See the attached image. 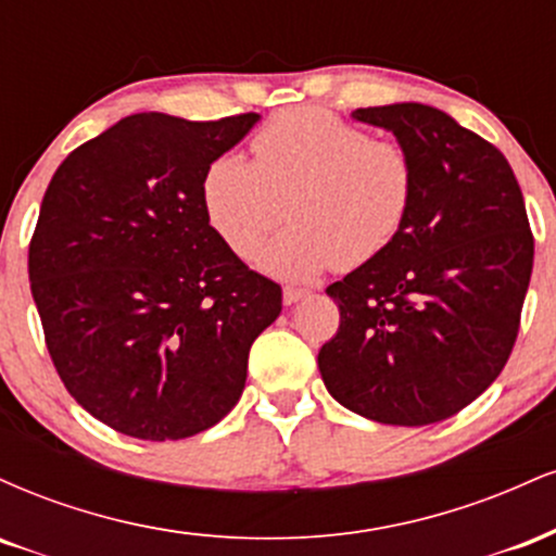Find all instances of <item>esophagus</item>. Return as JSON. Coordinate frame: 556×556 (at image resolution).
Masks as SVG:
<instances>
[{
	"label": "esophagus",
	"instance_id": "obj_1",
	"mask_svg": "<svg viewBox=\"0 0 556 556\" xmlns=\"http://www.w3.org/2000/svg\"><path fill=\"white\" fill-rule=\"evenodd\" d=\"M305 295H308V290H303V287H285V292H282L285 305L298 303V300H303Z\"/></svg>",
	"mask_w": 556,
	"mask_h": 556
}]
</instances>
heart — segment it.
Instances as JSON below:
<instances>
[{"instance_id":"b5f03b06","label":"heart","mask_w":556,"mask_h":556,"mask_svg":"<svg viewBox=\"0 0 556 556\" xmlns=\"http://www.w3.org/2000/svg\"><path fill=\"white\" fill-rule=\"evenodd\" d=\"M253 162L219 156L203 175L208 222L242 258L282 225L258 264L285 279H311L334 266L358 269L392 245L416 201L413 154L371 138L318 106L285 110L251 138Z\"/></svg>"}]
</instances>
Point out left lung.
<instances>
[{
	"mask_svg": "<svg viewBox=\"0 0 556 556\" xmlns=\"http://www.w3.org/2000/svg\"><path fill=\"white\" fill-rule=\"evenodd\" d=\"M416 162V201L381 256L329 285L340 329L318 350L329 394L363 418L429 426L460 413L518 340L533 232L496 146L426 104L355 110Z\"/></svg>",
	"mask_w": 556,
	"mask_h": 556,
	"instance_id": "1",
	"label": "left lung"
}]
</instances>
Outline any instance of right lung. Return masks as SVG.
<instances>
[{
    "label": "right lung",
    "mask_w": 556,
    "mask_h": 556,
    "mask_svg": "<svg viewBox=\"0 0 556 556\" xmlns=\"http://www.w3.org/2000/svg\"><path fill=\"white\" fill-rule=\"evenodd\" d=\"M256 112L119 119L54 172L28 245L62 384L110 429L149 442L212 429L240 400L248 353L282 287L208 225L201 185Z\"/></svg>",
    "instance_id": "obj_1"
}]
</instances>
